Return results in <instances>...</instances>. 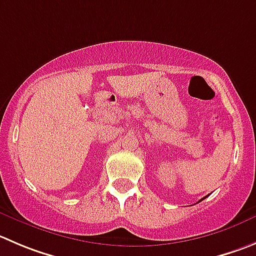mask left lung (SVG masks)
Wrapping results in <instances>:
<instances>
[{
  "mask_svg": "<svg viewBox=\"0 0 256 256\" xmlns=\"http://www.w3.org/2000/svg\"><path fill=\"white\" fill-rule=\"evenodd\" d=\"M204 198H205V197H204ZM204 198H202V200H204Z\"/></svg>",
  "mask_w": 256,
  "mask_h": 256,
  "instance_id": "8db88e82",
  "label": "left lung"
}]
</instances>
